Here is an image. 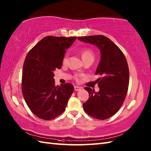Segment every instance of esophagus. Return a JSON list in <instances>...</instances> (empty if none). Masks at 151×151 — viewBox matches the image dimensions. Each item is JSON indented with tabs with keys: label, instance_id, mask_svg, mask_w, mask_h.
Masks as SVG:
<instances>
[{
	"label": "esophagus",
	"instance_id": "34e87169",
	"mask_svg": "<svg viewBox=\"0 0 151 151\" xmlns=\"http://www.w3.org/2000/svg\"><path fill=\"white\" fill-rule=\"evenodd\" d=\"M74 88H75V91H76L81 90V89H82V88L81 87H79V86H75V87H74Z\"/></svg>",
	"mask_w": 151,
	"mask_h": 151
}]
</instances>
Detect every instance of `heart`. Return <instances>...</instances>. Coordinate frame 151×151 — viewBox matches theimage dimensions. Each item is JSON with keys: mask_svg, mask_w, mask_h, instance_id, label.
Returning a JSON list of instances; mask_svg holds the SVG:
<instances>
[{"mask_svg": "<svg viewBox=\"0 0 151 151\" xmlns=\"http://www.w3.org/2000/svg\"><path fill=\"white\" fill-rule=\"evenodd\" d=\"M82 59H86L87 58H93L94 57V54L93 52H92V50H89V49H84L82 51ZM67 58H68V55L67 54H65L63 58V63H65L67 61Z\"/></svg>", "mask_w": 151, "mask_h": 151, "instance_id": "1", "label": "heart"}]
</instances>
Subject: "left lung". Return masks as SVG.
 I'll return each mask as SVG.
<instances>
[{
  "mask_svg": "<svg viewBox=\"0 0 151 151\" xmlns=\"http://www.w3.org/2000/svg\"><path fill=\"white\" fill-rule=\"evenodd\" d=\"M78 40L97 46L101 52V60L95 75L99 91L86 87L89 99L83 104L86 114L97 119L104 120L116 114L126 97L129 84V70L126 58L116 45L107 37L98 36L78 37Z\"/></svg>",
  "mask_w": 151,
  "mask_h": 151,
  "instance_id": "8db88e82",
  "label": "left lung"
}]
</instances>
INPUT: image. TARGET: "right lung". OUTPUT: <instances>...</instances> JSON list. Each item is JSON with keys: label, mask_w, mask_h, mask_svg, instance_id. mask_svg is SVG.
Returning <instances> with one entry per match:
<instances>
[{"label": "right lung", "mask_w": 151, "mask_h": 151, "mask_svg": "<svg viewBox=\"0 0 151 151\" xmlns=\"http://www.w3.org/2000/svg\"><path fill=\"white\" fill-rule=\"evenodd\" d=\"M76 37L47 36L25 58L22 75V92L32 112L41 119L50 120L65 111L74 91L72 84L55 86L54 70L61 69L66 49Z\"/></svg>", "instance_id": "obj_1"}]
</instances>
